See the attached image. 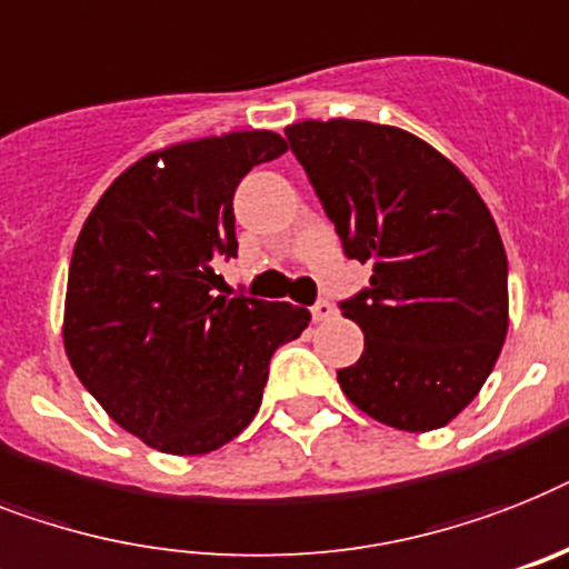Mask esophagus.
<instances>
[{
	"mask_svg": "<svg viewBox=\"0 0 569 569\" xmlns=\"http://www.w3.org/2000/svg\"><path fill=\"white\" fill-rule=\"evenodd\" d=\"M311 317L313 322H326V319L335 317V305L328 302V299H319V302L311 308Z\"/></svg>",
	"mask_w": 569,
	"mask_h": 569,
	"instance_id": "esophagus-1",
	"label": "esophagus"
}]
</instances>
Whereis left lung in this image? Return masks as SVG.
I'll return each mask as SVG.
<instances>
[{
  "instance_id": "1",
  "label": "left lung",
  "mask_w": 569,
  "mask_h": 569,
  "mask_svg": "<svg viewBox=\"0 0 569 569\" xmlns=\"http://www.w3.org/2000/svg\"><path fill=\"white\" fill-rule=\"evenodd\" d=\"M346 258L372 264L340 311L366 337L337 372L355 407L398 430L448 425L473 401L509 328V261L491 211L419 136L372 121L284 130Z\"/></svg>"
}]
</instances>
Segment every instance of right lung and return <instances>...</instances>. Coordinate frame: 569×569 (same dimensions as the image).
<instances>
[{"instance_id":"add662e5","label":"right lung","mask_w":569,"mask_h":569,"mask_svg":"<svg viewBox=\"0 0 569 569\" xmlns=\"http://www.w3.org/2000/svg\"><path fill=\"white\" fill-rule=\"evenodd\" d=\"M270 130L211 136L150 153L89 211L66 284L63 346L74 375L144 445L197 457L250 425L270 358L311 311L214 296L238 256L232 197L284 153Z\"/></svg>"}]
</instances>
